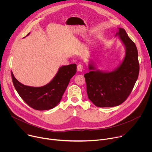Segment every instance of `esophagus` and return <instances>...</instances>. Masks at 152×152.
Instances as JSON below:
<instances>
[{
	"mask_svg": "<svg viewBox=\"0 0 152 152\" xmlns=\"http://www.w3.org/2000/svg\"><path fill=\"white\" fill-rule=\"evenodd\" d=\"M83 66H82L81 64L77 65V72H82V71L83 70Z\"/></svg>",
	"mask_w": 152,
	"mask_h": 152,
	"instance_id": "34e87169",
	"label": "esophagus"
}]
</instances>
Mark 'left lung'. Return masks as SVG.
<instances>
[{"label":"left lung","mask_w":152,"mask_h":152,"mask_svg":"<svg viewBox=\"0 0 152 152\" xmlns=\"http://www.w3.org/2000/svg\"><path fill=\"white\" fill-rule=\"evenodd\" d=\"M117 37L125 49L119 66L113 71L101 70L89 60L90 72L84 75L88 97L97 107H114L121 104L131 93L138 77L140 67L135 44L123 28H118L115 36Z\"/></svg>","instance_id":"1"}]
</instances>
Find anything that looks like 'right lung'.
Instances as JSON below:
<instances>
[{"mask_svg": "<svg viewBox=\"0 0 152 152\" xmlns=\"http://www.w3.org/2000/svg\"><path fill=\"white\" fill-rule=\"evenodd\" d=\"M76 73V64L62 66L50 82L39 87L20 83L15 78L12 72L11 76L14 87L20 97L33 109L44 111L52 109L59 103L70 79Z\"/></svg>", "mask_w": 152, "mask_h": 152, "instance_id": "1", "label": "right lung"}]
</instances>
